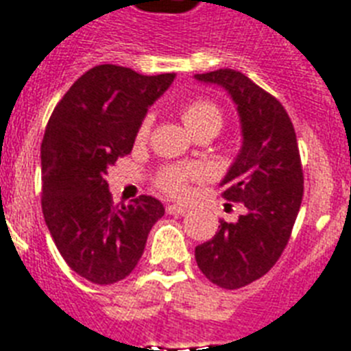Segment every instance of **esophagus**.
<instances>
[{
    "instance_id": "obj_1",
    "label": "esophagus",
    "mask_w": 351,
    "mask_h": 351,
    "mask_svg": "<svg viewBox=\"0 0 351 351\" xmlns=\"http://www.w3.org/2000/svg\"><path fill=\"white\" fill-rule=\"evenodd\" d=\"M165 211H167L169 215H186L187 208H184V206H176V204H171V206L165 208Z\"/></svg>"
}]
</instances>
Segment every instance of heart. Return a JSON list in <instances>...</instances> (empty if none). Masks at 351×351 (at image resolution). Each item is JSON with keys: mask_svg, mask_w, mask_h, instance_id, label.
Wrapping results in <instances>:
<instances>
[{"mask_svg": "<svg viewBox=\"0 0 351 351\" xmlns=\"http://www.w3.org/2000/svg\"><path fill=\"white\" fill-rule=\"evenodd\" d=\"M182 121L186 123L189 131L197 136L200 132L215 131L219 132L222 127V112L219 107L208 100H195L187 104L182 109ZM149 131V121H143L138 131V138H145ZM198 176V169L195 167H178V165H171L165 167L156 176V184L164 193L171 197H184L189 189V182L195 180Z\"/></svg>", "mask_w": 351, "mask_h": 351, "instance_id": "1", "label": "heart"}]
</instances>
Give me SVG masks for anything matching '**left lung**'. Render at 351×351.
<instances>
[{
	"label": "left lung",
	"instance_id": "1",
	"mask_svg": "<svg viewBox=\"0 0 351 351\" xmlns=\"http://www.w3.org/2000/svg\"><path fill=\"white\" fill-rule=\"evenodd\" d=\"M228 90L237 106L242 147L220 182L222 197L244 204L237 222H220L215 237L195 247L200 271L226 289L266 275L282 255L299 215L304 176L293 123L282 104L233 69L195 74Z\"/></svg>",
	"mask_w": 351,
	"mask_h": 351
}]
</instances>
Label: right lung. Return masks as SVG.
Here are the masks:
<instances>
[{
    "label": "right lung",
    "instance_id": "obj_1",
    "mask_svg": "<svg viewBox=\"0 0 351 351\" xmlns=\"http://www.w3.org/2000/svg\"><path fill=\"white\" fill-rule=\"evenodd\" d=\"M175 74L143 76L98 65L54 107L41 142V209L69 267L93 284H114L136 267L147 234L165 213L147 195L112 206L107 169L131 153L149 107Z\"/></svg>",
    "mask_w": 351,
    "mask_h": 351
}]
</instances>
